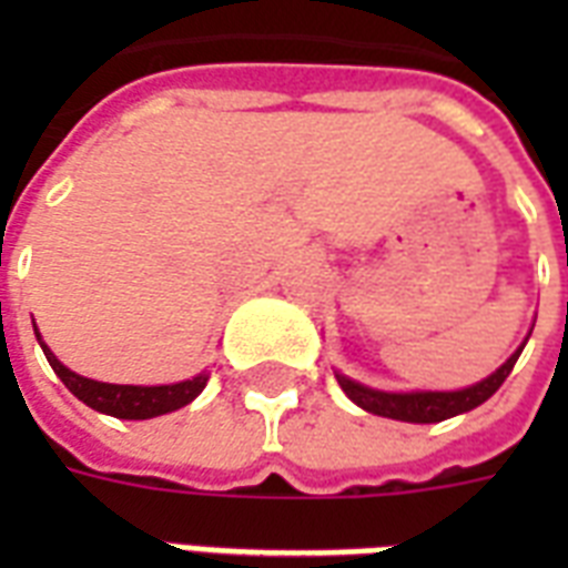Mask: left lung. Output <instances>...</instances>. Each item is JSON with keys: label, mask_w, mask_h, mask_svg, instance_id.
I'll return each instance as SVG.
<instances>
[{"label": "left lung", "mask_w": 568, "mask_h": 568, "mask_svg": "<svg viewBox=\"0 0 568 568\" xmlns=\"http://www.w3.org/2000/svg\"><path fill=\"white\" fill-rule=\"evenodd\" d=\"M521 351H525V342L498 372L475 383V386L459 388V392H379V388L363 386V383H356V379L345 377V374H336V379L338 386L345 388V395L356 406H363L365 413L395 418V422L436 424L445 422V418H454L459 413H468V409H475L484 400H489L501 388L504 379L510 377L513 365H516Z\"/></svg>", "instance_id": "obj_1"}]
</instances>
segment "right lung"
<instances>
[{
	"mask_svg": "<svg viewBox=\"0 0 568 568\" xmlns=\"http://www.w3.org/2000/svg\"><path fill=\"white\" fill-rule=\"evenodd\" d=\"M38 333V327H34ZM38 342L47 354L52 372L61 377L70 392H73L82 404H88L97 413L114 415V418H129V422H144V418H155V415L173 413L180 406L191 404L209 383V374H196L194 379H182V383H171V386H118V383H100V379H88L82 374L70 372L67 365L58 363V356L43 345V338L38 333Z\"/></svg>",
	"mask_w": 568,
	"mask_h": 568,
	"instance_id": "1",
	"label": "right lung"
}]
</instances>
